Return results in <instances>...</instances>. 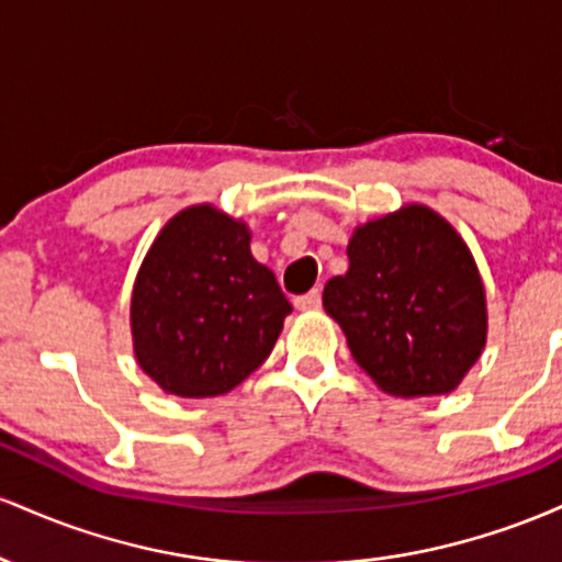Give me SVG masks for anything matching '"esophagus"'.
I'll list each match as a JSON object with an SVG mask.
<instances>
[{
  "label": "esophagus",
  "mask_w": 562,
  "mask_h": 562,
  "mask_svg": "<svg viewBox=\"0 0 562 562\" xmlns=\"http://www.w3.org/2000/svg\"><path fill=\"white\" fill-rule=\"evenodd\" d=\"M319 306H322L319 288L308 290L306 295H299V299H295V308H299V312H317Z\"/></svg>",
  "instance_id": "obj_1"
}]
</instances>
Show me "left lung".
Returning a JSON list of instances; mask_svg holds the SVG:
<instances>
[{"label": "left lung", "mask_w": 562, "mask_h": 562, "mask_svg": "<svg viewBox=\"0 0 562 562\" xmlns=\"http://www.w3.org/2000/svg\"><path fill=\"white\" fill-rule=\"evenodd\" d=\"M348 272L322 293L357 364L402 398L451 393L486 346V290L468 243L420 203L359 224Z\"/></svg>", "instance_id": "obj_1"}]
</instances>
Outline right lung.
<instances>
[{"label": "right lung", "mask_w": 562, "mask_h": 562, "mask_svg": "<svg viewBox=\"0 0 562 562\" xmlns=\"http://www.w3.org/2000/svg\"><path fill=\"white\" fill-rule=\"evenodd\" d=\"M290 312L250 254L248 224L190 205L158 232L134 280V357L166 393L222 396L259 370Z\"/></svg>", "instance_id": "1"}]
</instances>
